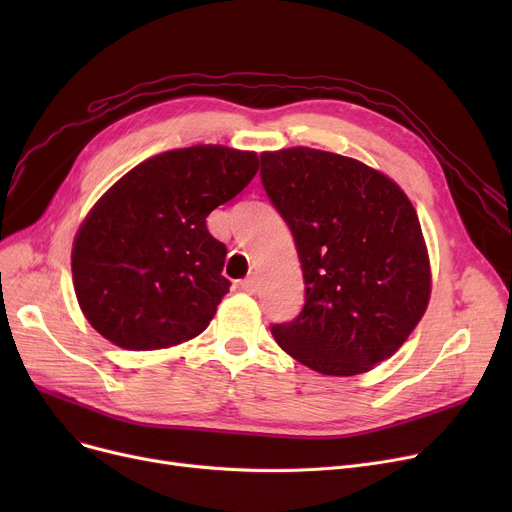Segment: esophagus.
Wrapping results in <instances>:
<instances>
[{
  "mask_svg": "<svg viewBox=\"0 0 512 512\" xmlns=\"http://www.w3.org/2000/svg\"><path fill=\"white\" fill-rule=\"evenodd\" d=\"M240 288L245 290V292H249V294L257 292V278H255V276H249V278H245V280L240 282Z\"/></svg>",
  "mask_w": 512,
  "mask_h": 512,
  "instance_id": "1",
  "label": "esophagus"
}]
</instances>
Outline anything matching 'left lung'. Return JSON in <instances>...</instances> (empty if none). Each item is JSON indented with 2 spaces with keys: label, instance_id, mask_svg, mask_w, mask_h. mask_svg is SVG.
Here are the masks:
<instances>
[{
  "label": "left lung",
  "instance_id": "obj_1",
  "mask_svg": "<svg viewBox=\"0 0 512 512\" xmlns=\"http://www.w3.org/2000/svg\"><path fill=\"white\" fill-rule=\"evenodd\" d=\"M261 182L305 278L303 311L272 326L276 342L324 375L365 373L392 357L432 292L409 197L361 161L309 147L261 153Z\"/></svg>",
  "mask_w": 512,
  "mask_h": 512
}]
</instances>
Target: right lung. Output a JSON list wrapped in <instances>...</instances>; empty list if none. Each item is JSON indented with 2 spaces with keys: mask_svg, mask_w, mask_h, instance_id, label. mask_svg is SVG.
<instances>
[{
  "mask_svg": "<svg viewBox=\"0 0 512 512\" xmlns=\"http://www.w3.org/2000/svg\"><path fill=\"white\" fill-rule=\"evenodd\" d=\"M259 170L253 151L195 145L145 159L80 224L72 280L89 324L126 351L199 336L230 288L207 215Z\"/></svg>",
  "mask_w": 512,
  "mask_h": 512,
  "instance_id": "obj_1",
  "label": "right lung"
}]
</instances>
